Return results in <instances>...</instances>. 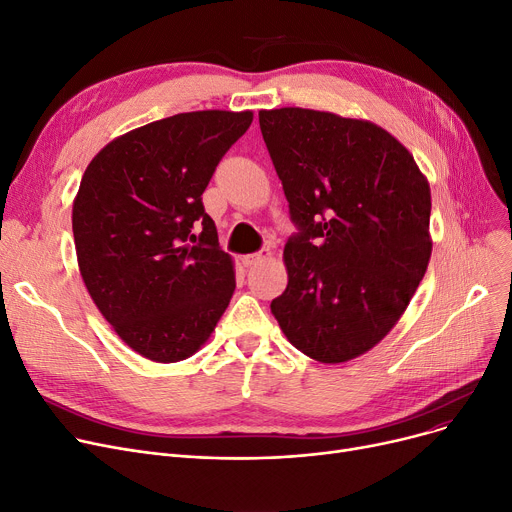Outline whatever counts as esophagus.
Listing matches in <instances>:
<instances>
[{"instance_id": "esophagus-1", "label": "esophagus", "mask_w": 512, "mask_h": 512, "mask_svg": "<svg viewBox=\"0 0 512 512\" xmlns=\"http://www.w3.org/2000/svg\"><path fill=\"white\" fill-rule=\"evenodd\" d=\"M270 257H272V251H270V249H261L259 253L242 255L240 261H242V265H245V267H253V265H257V263H261V261H265V259H270Z\"/></svg>"}]
</instances>
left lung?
Listing matches in <instances>:
<instances>
[{"label":"left lung","mask_w":512,"mask_h":512,"mask_svg":"<svg viewBox=\"0 0 512 512\" xmlns=\"http://www.w3.org/2000/svg\"><path fill=\"white\" fill-rule=\"evenodd\" d=\"M259 126L299 228L272 313L294 348L351 361L405 313L432 257V195L382 126L332 112L261 110Z\"/></svg>","instance_id":"1"}]
</instances>
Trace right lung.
I'll return each mask as SVG.
<instances>
[{
	"mask_svg": "<svg viewBox=\"0 0 512 512\" xmlns=\"http://www.w3.org/2000/svg\"><path fill=\"white\" fill-rule=\"evenodd\" d=\"M253 112H186L134 128L87 166L72 205L80 276L139 355L176 363L209 340L236 288L201 195Z\"/></svg>",
	"mask_w": 512,
	"mask_h": 512,
	"instance_id": "obj_1",
	"label": "right lung"
}]
</instances>
